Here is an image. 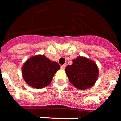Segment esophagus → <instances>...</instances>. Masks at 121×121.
Instances as JSON below:
<instances>
[{
    "mask_svg": "<svg viewBox=\"0 0 121 121\" xmlns=\"http://www.w3.org/2000/svg\"><path fill=\"white\" fill-rule=\"evenodd\" d=\"M66 65H61V66H60V68H61L62 70H65V68H66Z\"/></svg>",
    "mask_w": 121,
    "mask_h": 121,
    "instance_id": "34e87169",
    "label": "esophagus"
}]
</instances>
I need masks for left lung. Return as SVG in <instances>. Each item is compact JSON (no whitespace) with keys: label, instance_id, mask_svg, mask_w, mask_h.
Instances as JSON below:
<instances>
[{"label":"left lung","instance_id":"left-lung-1","mask_svg":"<svg viewBox=\"0 0 121 121\" xmlns=\"http://www.w3.org/2000/svg\"><path fill=\"white\" fill-rule=\"evenodd\" d=\"M72 62V65H68L65 69L70 83L79 89L91 87L98 76V69L96 63L82 56H78Z\"/></svg>","mask_w":121,"mask_h":121}]
</instances>
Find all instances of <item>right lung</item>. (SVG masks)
<instances>
[{
	"label": "right lung",
	"instance_id": "right-lung-1",
	"mask_svg": "<svg viewBox=\"0 0 121 121\" xmlns=\"http://www.w3.org/2000/svg\"><path fill=\"white\" fill-rule=\"evenodd\" d=\"M59 69L60 66L56 62H52L44 55H36L24 64L22 73L26 83L32 87L41 89L50 84Z\"/></svg>",
	"mask_w": 121,
	"mask_h": 121
}]
</instances>
